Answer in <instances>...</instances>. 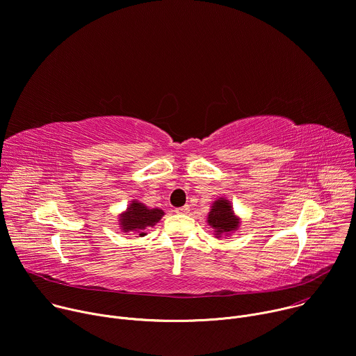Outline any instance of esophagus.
Returning <instances> with one entry per match:
<instances>
[{
  "mask_svg": "<svg viewBox=\"0 0 356 356\" xmlns=\"http://www.w3.org/2000/svg\"><path fill=\"white\" fill-rule=\"evenodd\" d=\"M175 212H177V213H179V215H185V213H188V212H189V207H188V205H185V207H182V208L175 209Z\"/></svg>",
  "mask_w": 356,
  "mask_h": 356,
  "instance_id": "1",
  "label": "esophagus"
}]
</instances>
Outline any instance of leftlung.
<instances>
[{
	"instance_id": "obj_1",
	"label": "left lung",
	"mask_w": 356,
	"mask_h": 356,
	"mask_svg": "<svg viewBox=\"0 0 356 356\" xmlns=\"http://www.w3.org/2000/svg\"><path fill=\"white\" fill-rule=\"evenodd\" d=\"M207 222L213 229L216 239L227 238L241 227V218L234 213L232 202L223 196L213 201Z\"/></svg>"
}]
</instances>
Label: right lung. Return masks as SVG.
Segmentation results:
<instances>
[{"label":"right lung","mask_w":356,"mask_h":356,"mask_svg":"<svg viewBox=\"0 0 356 356\" xmlns=\"http://www.w3.org/2000/svg\"><path fill=\"white\" fill-rule=\"evenodd\" d=\"M164 216V211L160 208H148L143 202L133 200L127 209L118 215V226L122 232L130 233L136 232L138 238L147 234L145 229L155 226Z\"/></svg>","instance_id":"obj_1"}]
</instances>
